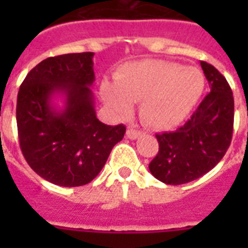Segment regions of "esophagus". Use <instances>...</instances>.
<instances>
[{"mask_svg":"<svg viewBox=\"0 0 248 248\" xmlns=\"http://www.w3.org/2000/svg\"><path fill=\"white\" fill-rule=\"evenodd\" d=\"M141 134H143V132L139 131V130H136V128H134V127H128L127 132H126V135H127L128 139H131V140L138 139V138H139Z\"/></svg>","mask_w":248,"mask_h":248,"instance_id":"1","label":"esophagus"}]
</instances>
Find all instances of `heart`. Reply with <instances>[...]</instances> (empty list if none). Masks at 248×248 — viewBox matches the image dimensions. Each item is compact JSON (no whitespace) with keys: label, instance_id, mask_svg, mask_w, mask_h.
I'll return each instance as SVG.
<instances>
[{"label":"heart","instance_id":"1","mask_svg":"<svg viewBox=\"0 0 248 248\" xmlns=\"http://www.w3.org/2000/svg\"><path fill=\"white\" fill-rule=\"evenodd\" d=\"M204 76L196 67L163 60L128 63L114 76V83L104 81L100 93L113 112L124 116L132 103L140 102V114L155 128H173L189 116L202 96Z\"/></svg>","mask_w":248,"mask_h":248}]
</instances>
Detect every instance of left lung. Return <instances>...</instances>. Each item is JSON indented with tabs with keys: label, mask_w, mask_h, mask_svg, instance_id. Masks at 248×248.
I'll return each mask as SVG.
<instances>
[{
	"label": "left lung",
	"mask_w": 248,
	"mask_h": 248,
	"mask_svg": "<svg viewBox=\"0 0 248 248\" xmlns=\"http://www.w3.org/2000/svg\"><path fill=\"white\" fill-rule=\"evenodd\" d=\"M201 67L211 91L176 131L155 135L159 151L149 171L165 184L180 185L203 176L231 145L234 122L231 86L214 65L201 62Z\"/></svg>",
	"instance_id": "obj_1"
}]
</instances>
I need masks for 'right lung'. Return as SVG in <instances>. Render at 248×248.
<instances>
[{"instance_id": "add662e5", "label": "right lung", "mask_w": 248, "mask_h": 248, "mask_svg": "<svg viewBox=\"0 0 248 248\" xmlns=\"http://www.w3.org/2000/svg\"><path fill=\"white\" fill-rule=\"evenodd\" d=\"M93 52L64 54L42 60L17 93L16 124L25 161L45 180L60 186L89 184L124 139V124L96 118L91 90ZM62 96L58 108L53 97Z\"/></svg>"}]
</instances>
